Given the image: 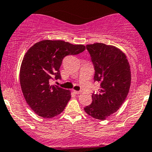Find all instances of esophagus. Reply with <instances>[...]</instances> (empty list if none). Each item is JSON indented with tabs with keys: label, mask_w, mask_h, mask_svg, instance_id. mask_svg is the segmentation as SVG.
I'll use <instances>...</instances> for the list:
<instances>
[{
	"label": "esophagus",
	"mask_w": 152,
	"mask_h": 152,
	"mask_svg": "<svg viewBox=\"0 0 152 152\" xmlns=\"http://www.w3.org/2000/svg\"><path fill=\"white\" fill-rule=\"evenodd\" d=\"M73 93H74L75 94L78 95V94H80L81 92L80 91H76V90H73Z\"/></svg>",
	"instance_id": "34e87169"
}]
</instances>
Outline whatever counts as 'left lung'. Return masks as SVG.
Segmentation results:
<instances>
[{
	"mask_svg": "<svg viewBox=\"0 0 152 152\" xmlns=\"http://www.w3.org/2000/svg\"><path fill=\"white\" fill-rule=\"evenodd\" d=\"M94 66V82H100L99 91L92 95L86 113L104 121L118 111L125 101L131 84V71L126 56L113 45L94 43L86 45Z\"/></svg>",
	"mask_w": 152,
	"mask_h": 152,
	"instance_id": "8db88e82",
	"label": "left lung"
}]
</instances>
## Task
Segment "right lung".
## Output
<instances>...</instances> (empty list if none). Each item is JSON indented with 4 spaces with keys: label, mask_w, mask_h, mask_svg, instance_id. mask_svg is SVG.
Masks as SVG:
<instances>
[{
    "label": "right lung",
    "mask_w": 152,
    "mask_h": 152,
    "mask_svg": "<svg viewBox=\"0 0 152 152\" xmlns=\"http://www.w3.org/2000/svg\"><path fill=\"white\" fill-rule=\"evenodd\" d=\"M85 50V45L62 40H42L28 49L21 64L20 82L27 104L36 114L48 118L65 110L70 92L51 85L50 81L61 79L59 67L64 57Z\"/></svg>",
    "instance_id": "add662e5"
}]
</instances>
